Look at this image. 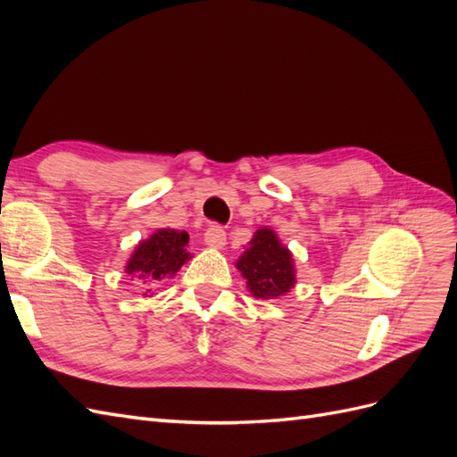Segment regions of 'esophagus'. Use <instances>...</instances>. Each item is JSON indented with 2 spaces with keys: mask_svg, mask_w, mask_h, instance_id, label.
Listing matches in <instances>:
<instances>
[{
  "mask_svg": "<svg viewBox=\"0 0 457 457\" xmlns=\"http://www.w3.org/2000/svg\"><path fill=\"white\" fill-rule=\"evenodd\" d=\"M204 240L212 247H223L227 244V232L220 225H210L204 234Z\"/></svg>",
  "mask_w": 457,
  "mask_h": 457,
  "instance_id": "esophagus-1",
  "label": "esophagus"
}]
</instances>
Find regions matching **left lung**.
<instances>
[{"label":"left lung","instance_id":"1","mask_svg":"<svg viewBox=\"0 0 457 457\" xmlns=\"http://www.w3.org/2000/svg\"><path fill=\"white\" fill-rule=\"evenodd\" d=\"M252 247L238 261V269L259 299L280 297L295 284L292 253L276 238L270 228L255 232Z\"/></svg>","mask_w":457,"mask_h":457}]
</instances>
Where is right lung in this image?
<instances>
[{
  "label": "right lung",
  "mask_w": 457,
  "mask_h": 457,
  "mask_svg": "<svg viewBox=\"0 0 457 457\" xmlns=\"http://www.w3.org/2000/svg\"><path fill=\"white\" fill-rule=\"evenodd\" d=\"M187 244V232L162 228L152 234L146 242H141L126 269L146 292H150L152 286H156L165 276H173L185 265V261L190 257L185 250Z\"/></svg>",
  "instance_id": "obj_1"
}]
</instances>
